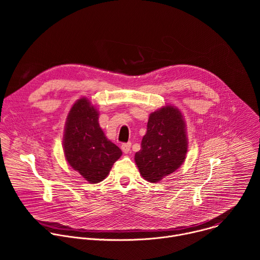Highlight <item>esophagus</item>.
<instances>
[{
	"label": "esophagus",
	"instance_id": "1",
	"mask_svg": "<svg viewBox=\"0 0 260 260\" xmlns=\"http://www.w3.org/2000/svg\"><path fill=\"white\" fill-rule=\"evenodd\" d=\"M131 146H132L131 143H125V144H122V145H121V149H122L123 153L127 154V153L131 151Z\"/></svg>",
	"mask_w": 260,
	"mask_h": 260
}]
</instances>
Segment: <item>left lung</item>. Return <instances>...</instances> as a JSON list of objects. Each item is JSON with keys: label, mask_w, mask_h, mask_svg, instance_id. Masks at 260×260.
<instances>
[{"label": "left lung", "mask_w": 260, "mask_h": 260, "mask_svg": "<svg viewBox=\"0 0 260 260\" xmlns=\"http://www.w3.org/2000/svg\"><path fill=\"white\" fill-rule=\"evenodd\" d=\"M186 125L181 111L171 105L151 113L135 161L141 176L151 183L174 173L186 158Z\"/></svg>", "instance_id": "8db88e82"}]
</instances>
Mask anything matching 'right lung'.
<instances>
[{"label": "right lung", "mask_w": 260, "mask_h": 260, "mask_svg": "<svg viewBox=\"0 0 260 260\" xmlns=\"http://www.w3.org/2000/svg\"><path fill=\"white\" fill-rule=\"evenodd\" d=\"M62 144L68 164L89 183L103 181L122 155L119 148L106 138L99 124V111L86 98L72 106Z\"/></svg>", "instance_id": "1"}]
</instances>
